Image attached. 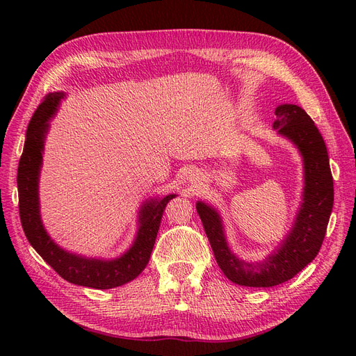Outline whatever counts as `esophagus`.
Instances as JSON below:
<instances>
[{
	"mask_svg": "<svg viewBox=\"0 0 356 356\" xmlns=\"http://www.w3.org/2000/svg\"><path fill=\"white\" fill-rule=\"evenodd\" d=\"M191 179H192V180H191V181H192V183H193V181H195V177H191Z\"/></svg>",
	"mask_w": 356,
	"mask_h": 356,
	"instance_id": "obj_1",
	"label": "esophagus"
}]
</instances>
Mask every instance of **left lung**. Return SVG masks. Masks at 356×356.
<instances>
[{"mask_svg":"<svg viewBox=\"0 0 356 356\" xmlns=\"http://www.w3.org/2000/svg\"><path fill=\"white\" fill-rule=\"evenodd\" d=\"M275 115L274 128L300 149L306 180L303 204L282 248L264 263H244L229 251L218 212L202 202L196 204L219 268L239 286L273 287L300 273L321 251L332 213L333 177L326 144L319 129L306 111L297 105H280Z\"/></svg>","mask_w":356,"mask_h":356,"instance_id":"left-lung-1","label":"left lung"}]
</instances>
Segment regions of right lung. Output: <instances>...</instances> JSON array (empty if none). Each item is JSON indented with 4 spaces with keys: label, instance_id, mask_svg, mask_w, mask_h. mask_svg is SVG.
<instances>
[{
    "label": "right lung",
    "instance_id": "add662e5",
    "mask_svg": "<svg viewBox=\"0 0 356 356\" xmlns=\"http://www.w3.org/2000/svg\"><path fill=\"white\" fill-rule=\"evenodd\" d=\"M62 98L63 93L60 92L47 95L34 111L27 127V138L17 172L18 209H20L22 225L31 247L66 282L98 290L114 289L134 280L148 264L165 204L176 195H168L161 200L145 203L141 209V227L134 245L118 259H86L69 254L56 245L42 225L37 183H39L42 165L44 134L49 127L47 121Z\"/></svg>",
    "mask_w": 356,
    "mask_h": 356
}]
</instances>
